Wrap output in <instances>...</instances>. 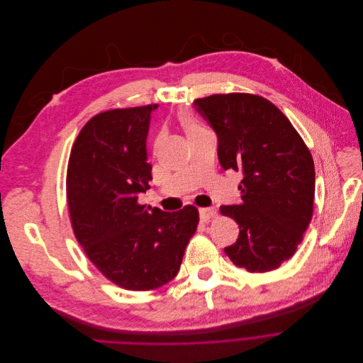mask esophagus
Here are the masks:
<instances>
[{"mask_svg": "<svg viewBox=\"0 0 363 363\" xmlns=\"http://www.w3.org/2000/svg\"><path fill=\"white\" fill-rule=\"evenodd\" d=\"M199 214H200V219L203 222H208L216 216V208L214 207H203L199 210Z\"/></svg>", "mask_w": 363, "mask_h": 363, "instance_id": "esophagus-1", "label": "esophagus"}]
</instances>
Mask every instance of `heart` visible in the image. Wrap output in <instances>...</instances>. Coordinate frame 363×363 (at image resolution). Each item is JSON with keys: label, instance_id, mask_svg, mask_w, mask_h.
<instances>
[{"label": "heart", "instance_id": "1", "mask_svg": "<svg viewBox=\"0 0 363 363\" xmlns=\"http://www.w3.org/2000/svg\"><path fill=\"white\" fill-rule=\"evenodd\" d=\"M177 118H179V123H180V125L184 128V131H186L187 135H191V134H196V133L204 130V128L197 123V120H196L190 113H187V111L179 113Z\"/></svg>", "mask_w": 363, "mask_h": 363}]
</instances>
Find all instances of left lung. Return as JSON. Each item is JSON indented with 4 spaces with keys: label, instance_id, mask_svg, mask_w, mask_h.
<instances>
[{
    "label": "left lung",
    "instance_id": "1",
    "mask_svg": "<svg viewBox=\"0 0 363 363\" xmlns=\"http://www.w3.org/2000/svg\"><path fill=\"white\" fill-rule=\"evenodd\" d=\"M217 134L225 170L242 172L239 204L222 206L240 228L226 255L247 272H269L291 259L303 240L315 199V166L305 141L269 100L246 93L194 100Z\"/></svg>",
    "mask_w": 363,
    "mask_h": 363
}]
</instances>
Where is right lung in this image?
I'll use <instances>...</instances> for the list:
<instances>
[{"instance_id":"right-lung-1","label":"right lung","mask_w":363,"mask_h":363,"mask_svg":"<svg viewBox=\"0 0 363 363\" xmlns=\"http://www.w3.org/2000/svg\"><path fill=\"white\" fill-rule=\"evenodd\" d=\"M159 106L116 108L82 128L67 169L71 226L93 264L127 291H152L179 272L199 211L138 204L150 189L146 140Z\"/></svg>"}]
</instances>
